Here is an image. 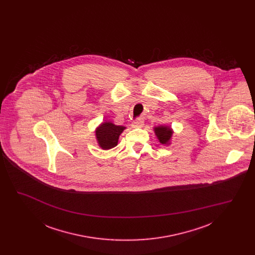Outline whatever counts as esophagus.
<instances>
[{"label": "esophagus", "mask_w": 255, "mask_h": 255, "mask_svg": "<svg viewBox=\"0 0 255 255\" xmlns=\"http://www.w3.org/2000/svg\"><path fill=\"white\" fill-rule=\"evenodd\" d=\"M144 125V121L143 119H137L132 123L133 128H142Z\"/></svg>", "instance_id": "34e87169"}]
</instances>
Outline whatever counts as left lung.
Wrapping results in <instances>:
<instances>
[{"instance_id":"left-lung-1","label":"left lung","mask_w":255,"mask_h":255,"mask_svg":"<svg viewBox=\"0 0 255 255\" xmlns=\"http://www.w3.org/2000/svg\"><path fill=\"white\" fill-rule=\"evenodd\" d=\"M154 133L157 135L158 141L163 145H169L172 135H173V130L170 126H164L160 125L154 127Z\"/></svg>"}]
</instances>
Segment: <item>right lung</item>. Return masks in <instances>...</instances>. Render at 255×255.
<instances>
[{
    "label": "right lung",
    "instance_id": "obj_1",
    "mask_svg": "<svg viewBox=\"0 0 255 255\" xmlns=\"http://www.w3.org/2000/svg\"><path fill=\"white\" fill-rule=\"evenodd\" d=\"M126 127L116 125L111 122H102L96 130V137L99 147L103 150H109L118 145L121 133Z\"/></svg>",
    "mask_w": 255,
    "mask_h": 255
}]
</instances>
